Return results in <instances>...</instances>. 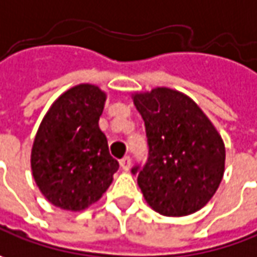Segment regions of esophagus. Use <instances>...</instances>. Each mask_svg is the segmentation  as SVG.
I'll use <instances>...</instances> for the list:
<instances>
[{
  "mask_svg": "<svg viewBox=\"0 0 257 257\" xmlns=\"http://www.w3.org/2000/svg\"><path fill=\"white\" fill-rule=\"evenodd\" d=\"M119 164H120V168H122L123 171H129V168H131V158H129V156L122 158Z\"/></svg>",
  "mask_w": 257,
  "mask_h": 257,
  "instance_id": "34e87169",
  "label": "esophagus"
}]
</instances>
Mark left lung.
<instances>
[{"mask_svg":"<svg viewBox=\"0 0 257 257\" xmlns=\"http://www.w3.org/2000/svg\"><path fill=\"white\" fill-rule=\"evenodd\" d=\"M145 122L148 159L137 165L138 185L151 208L165 216H186L202 209L225 172V144L199 106L169 88L135 93Z\"/></svg>","mask_w":257,"mask_h":257,"instance_id":"obj_1","label":"left lung"}]
</instances>
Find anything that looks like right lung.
Here are the masks:
<instances>
[{
  "label": "right lung",
  "instance_id": "add662e5",
  "mask_svg": "<svg viewBox=\"0 0 257 257\" xmlns=\"http://www.w3.org/2000/svg\"><path fill=\"white\" fill-rule=\"evenodd\" d=\"M106 93L81 84L52 103L34 139L31 169L42 195L58 208L82 210L112 183L119 164L99 129Z\"/></svg>",
  "mask_w": 257,
  "mask_h": 257
}]
</instances>
